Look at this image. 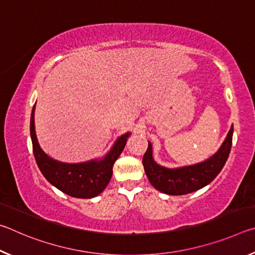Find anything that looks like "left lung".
Here are the masks:
<instances>
[{
	"instance_id": "obj_1",
	"label": "left lung",
	"mask_w": 255,
	"mask_h": 255,
	"mask_svg": "<svg viewBox=\"0 0 255 255\" xmlns=\"http://www.w3.org/2000/svg\"><path fill=\"white\" fill-rule=\"evenodd\" d=\"M233 126L224 143L213 156L204 162L175 169H167L154 161L152 144L148 141L147 150L143 157L145 173L150 184L166 195L181 196L197 191L209 184L222 171L231 152Z\"/></svg>"
}]
</instances>
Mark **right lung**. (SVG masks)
<instances>
[{"label":"right lung","mask_w":255,"mask_h":255,"mask_svg":"<svg viewBox=\"0 0 255 255\" xmlns=\"http://www.w3.org/2000/svg\"><path fill=\"white\" fill-rule=\"evenodd\" d=\"M30 136L37 165L49 183L66 195L89 199L97 197L106 189L112 176V167L126 146L130 132L116 140L110 152L101 159L82 163H63L49 157L38 144L34 130V106L30 118Z\"/></svg>","instance_id":"right-lung-1"}]
</instances>
